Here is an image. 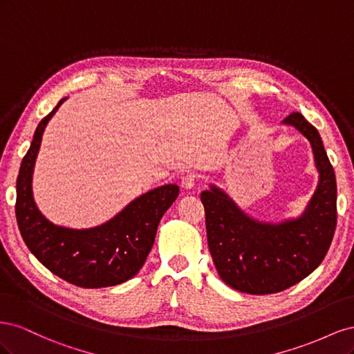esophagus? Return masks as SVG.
Here are the masks:
<instances>
[{"instance_id":"esophagus-1","label":"esophagus","mask_w":354,"mask_h":354,"mask_svg":"<svg viewBox=\"0 0 354 354\" xmlns=\"http://www.w3.org/2000/svg\"><path fill=\"white\" fill-rule=\"evenodd\" d=\"M196 185V176L195 174H187L183 180H181V187L185 190H190L194 189Z\"/></svg>"}]
</instances>
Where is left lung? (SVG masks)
<instances>
[{
	"mask_svg": "<svg viewBox=\"0 0 354 354\" xmlns=\"http://www.w3.org/2000/svg\"><path fill=\"white\" fill-rule=\"evenodd\" d=\"M282 124L307 138L319 174L315 194L298 217L259 220L212 183L201 194L214 266L224 283L245 294H274L301 282L324 261L337 226V181L322 138L298 112Z\"/></svg>",
	"mask_w": 354,
	"mask_h": 354,
	"instance_id": "1",
	"label": "left lung"
}]
</instances>
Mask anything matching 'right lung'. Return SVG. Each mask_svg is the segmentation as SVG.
<instances>
[{
	"instance_id": "1",
	"label": "right lung",
	"mask_w": 354,
	"mask_h": 354,
	"mask_svg": "<svg viewBox=\"0 0 354 354\" xmlns=\"http://www.w3.org/2000/svg\"><path fill=\"white\" fill-rule=\"evenodd\" d=\"M68 97L38 124L16 183V218L20 234L38 261L72 285L115 286L142 269L155 242L158 224L177 199V185L159 186L133 199L111 220L88 229L50 221L37 207L32 192L35 160L46 127Z\"/></svg>"
}]
</instances>
